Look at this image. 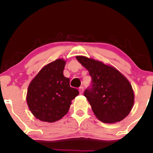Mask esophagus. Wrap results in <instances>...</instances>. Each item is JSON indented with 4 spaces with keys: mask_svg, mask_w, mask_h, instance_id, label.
Returning a JSON list of instances; mask_svg holds the SVG:
<instances>
[{
    "mask_svg": "<svg viewBox=\"0 0 153 153\" xmlns=\"http://www.w3.org/2000/svg\"><path fill=\"white\" fill-rule=\"evenodd\" d=\"M79 92L80 94H82L83 92H84V87H83V86H81V87L79 88Z\"/></svg>",
    "mask_w": 153,
    "mask_h": 153,
    "instance_id": "1",
    "label": "esophagus"
}]
</instances>
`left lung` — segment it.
Instances as JSON below:
<instances>
[{
	"mask_svg": "<svg viewBox=\"0 0 153 153\" xmlns=\"http://www.w3.org/2000/svg\"><path fill=\"white\" fill-rule=\"evenodd\" d=\"M76 59L89 72L91 85L84 96L98 119L112 124L122 121L134 104V92L130 83L115 68L84 56Z\"/></svg>",
	"mask_w": 153,
	"mask_h": 153,
	"instance_id": "left-lung-1",
	"label": "left lung"
}]
</instances>
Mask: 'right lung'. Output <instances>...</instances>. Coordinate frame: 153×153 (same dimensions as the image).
Masks as SVG:
<instances>
[{
    "label": "right lung",
    "instance_id": "1",
    "mask_svg": "<svg viewBox=\"0 0 153 153\" xmlns=\"http://www.w3.org/2000/svg\"><path fill=\"white\" fill-rule=\"evenodd\" d=\"M65 64L64 59L49 63L29 84L27 104L34 116L41 121L52 123L62 118L69 111L71 101L79 94L64 77Z\"/></svg>",
    "mask_w": 153,
    "mask_h": 153
}]
</instances>
